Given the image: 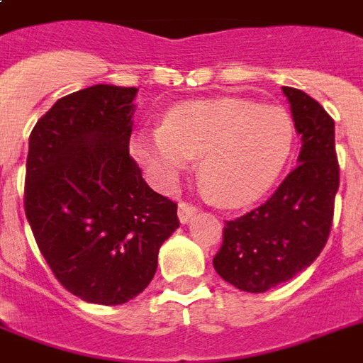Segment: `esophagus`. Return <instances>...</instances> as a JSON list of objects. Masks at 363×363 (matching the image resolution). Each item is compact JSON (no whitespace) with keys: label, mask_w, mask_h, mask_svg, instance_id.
<instances>
[{"label":"esophagus","mask_w":363,"mask_h":363,"mask_svg":"<svg viewBox=\"0 0 363 363\" xmlns=\"http://www.w3.org/2000/svg\"><path fill=\"white\" fill-rule=\"evenodd\" d=\"M198 213V209L194 207V205L186 203V201H181L179 203V220L182 222V224H188V222L192 220V216Z\"/></svg>","instance_id":"34e87169"}]
</instances>
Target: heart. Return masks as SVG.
Returning <instances> with one entry per match:
<instances>
[{
	"label": "heart",
	"instance_id": "b5f03b06",
	"mask_svg": "<svg viewBox=\"0 0 363 363\" xmlns=\"http://www.w3.org/2000/svg\"><path fill=\"white\" fill-rule=\"evenodd\" d=\"M292 118L279 107L235 98L177 105L164 125L131 137V154L156 186L171 188L199 158L205 192L226 207L254 203L269 190L292 156Z\"/></svg>",
	"mask_w": 363,
	"mask_h": 363
}]
</instances>
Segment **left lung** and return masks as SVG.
<instances>
[{
  "label": "left lung",
  "instance_id": "1",
  "mask_svg": "<svg viewBox=\"0 0 363 363\" xmlns=\"http://www.w3.org/2000/svg\"><path fill=\"white\" fill-rule=\"evenodd\" d=\"M301 135L296 169L265 203L226 222L213 265L242 292L259 294L307 269L326 245L339 188L335 124L316 99L282 86Z\"/></svg>",
  "mask_w": 363,
  "mask_h": 363
}]
</instances>
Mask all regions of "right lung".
I'll use <instances>...</instances> for the list:
<instances>
[{"mask_svg":"<svg viewBox=\"0 0 363 363\" xmlns=\"http://www.w3.org/2000/svg\"><path fill=\"white\" fill-rule=\"evenodd\" d=\"M137 88L96 84L37 121L24 207L54 277L82 301L121 305L148 286L177 203L154 192L130 156Z\"/></svg>","mask_w":363,"mask_h":363,"instance_id":"obj_1","label":"right lung"}]
</instances>
